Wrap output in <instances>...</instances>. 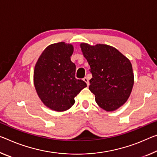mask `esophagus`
Instances as JSON below:
<instances>
[{
    "mask_svg": "<svg viewBox=\"0 0 157 157\" xmlns=\"http://www.w3.org/2000/svg\"><path fill=\"white\" fill-rule=\"evenodd\" d=\"M83 80H84V82H85L86 83V84H87V85H89V79H88L87 78H86V77H85V78H83Z\"/></svg>",
    "mask_w": 157,
    "mask_h": 157,
    "instance_id": "esophagus-1",
    "label": "esophagus"
}]
</instances>
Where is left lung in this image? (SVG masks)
<instances>
[{"label": "left lung", "mask_w": 157, "mask_h": 157, "mask_svg": "<svg viewBox=\"0 0 157 157\" xmlns=\"http://www.w3.org/2000/svg\"><path fill=\"white\" fill-rule=\"evenodd\" d=\"M90 66L92 78L89 90L97 104L106 111H114L127 101L133 86L130 61L113 47L107 44H80Z\"/></svg>", "instance_id": "8db88e82"}]
</instances>
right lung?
<instances>
[{
    "instance_id": "1",
    "label": "right lung",
    "mask_w": 157,
    "mask_h": 157,
    "mask_svg": "<svg viewBox=\"0 0 157 157\" xmlns=\"http://www.w3.org/2000/svg\"><path fill=\"white\" fill-rule=\"evenodd\" d=\"M72 44H52L44 49L35 66L33 81L40 98L55 111H65L75 103V97L86 84L75 78V63L71 60Z\"/></svg>"
}]
</instances>
